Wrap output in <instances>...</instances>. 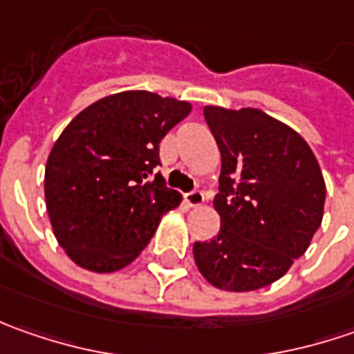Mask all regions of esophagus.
Here are the masks:
<instances>
[{
	"label": "esophagus",
	"mask_w": 354,
	"mask_h": 354,
	"mask_svg": "<svg viewBox=\"0 0 354 354\" xmlns=\"http://www.w3.org/2000/svg\"><path fill=\"white\" fill-rule=\"evenodd\" d=\"M185 203H187L189 207H201V205L205 203V195H203V191L193 189V191L185 193Z\"/></svg>",
	"instance_id": "34e87169"
}]
</instances>
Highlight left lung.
Instances as JSON below:
<instances>
[{
  "instance_id": "8db88e82",
  "label": "left lung",
  "mask_w": 354,
  "mask_h": 354,
  "mask_svg": "<svg viewBox=\"0 0 354 354\" xmlns=\"http://www.w3.org/2000/svg\"><path fill=\"white\" fill-rule=\"evenodd\" d=\"M221 149V230L195 242L198 272L218 290L252 292L279 279L309 248L325 205V181L307 142L256 108L205 106Z\"/></svg>"
}]
</instances>
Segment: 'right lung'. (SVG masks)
I'll return each instance as SVG.
<instances>
[{
  "instance_id": "obj_1",
  "label": "right lung",
  "mask_w": 354,
  "mask_h": 354,
  "mask_svg": "<svg viewBox=\"0 0 354 354\" xmlns=\"http://www.w3.org/2000/svg\"><path fill=\"white\" fill-rule=\"evenodd\" d=\"M191 104L126 90L90 104L62 129L45 167L53 232L76 266L110 274L131 264L181 195L156 173L159 142ZM154 179H151V175Z\"/></svg>"
}]
</instances>
